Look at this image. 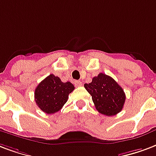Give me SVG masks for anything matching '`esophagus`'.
<instances>
[{"label":"esophagus","instance_id":"obj_1","mask_svg":"<svg viewBox=\"0 0 156 156\" xmlns=\"http://www.w3.org/2000/svg\"><path fill=\"white\" fill-rule=\"evenodd\" d=\"M74 84L76 87H80V86H82V85H83L82 82H80V81H75Z\"/></svg>","mask_w":156,"mask_h":156}]
</instances>
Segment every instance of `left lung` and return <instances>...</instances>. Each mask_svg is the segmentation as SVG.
Wrapping results in <instances>:
<instances>
[{
  "label": "left lung",
  "mask_w": 156,
  "mask_h": 156,
  "mask_svg": "<svg viewBox=\"0 0 156 156\" xmlns=\"http://www.w3.org/2000/svg\"><path fill=\"white\" fill-rule=\"evenodd\" d=\"M92 96L96 109L105 116H114L122 110L126 95L122 87L113 78L105 73H99L92 83L84 84Z\"/></svg>",
  "instance_id": "obj_1"
}]
</instances>
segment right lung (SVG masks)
<instances>
[{
	"label": "right lung",
	"mask_w": 156,
	"mask_h": 156,
	"mask_svg": "<svg viewBox=\"0 0 156 156\" xmlns=\"http://www.w3.org/2000/svg\"><path fill=\"white\" fill-rule=\"evenodd\" d=\"M73 90L74 86L70 82L63 83L58 77L50 74L35 88L34 100L44 112L55 113L66 103L69 93Z\"/></svg>",
	"instance_id": "obj_1"
}]
</instances>
